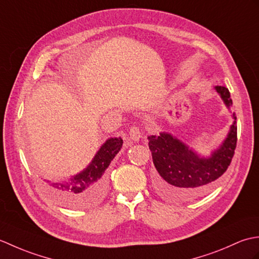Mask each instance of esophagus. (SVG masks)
<instances>
[{
  "label": "esophagus",
  "mask_w": 259,
  "mask_h": 259,
  "mask_svg": "<svg viewBox=\"0 0 259 259\" xmlns=\"http://www.w3.org/2000/svg\"><path fill=\"white\" fill-rule=\"evenodd\" d=\"M141 130L138 128V126H133L129 131V138L133 141H139L141 138Z\"/></svg>",
  "instance_id": "1"
}]
</instances>
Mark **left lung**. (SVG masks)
Instances as JSON below:
<instances>
[{
	"mask_svg": "<svg viewBox=\"0 0 259 259\" xmlns=\"http://www.w3.org/2000/svg\"><path fill=\"white\" fill-rule=\"evenodd\" d=\"M214 91L230 112L233 100L226 87L217 85ZM226 138L209 156H202L194 148L170 133L149 136V149L158 171L157 186L162 197L174 202H184L207 194L229 167L237 142L236 114Z\"/></svg>",
	"mask_w": 259,
	"mask_h": 259,
	"instance_id": "1",
	"label": "left lung"
}]
</instances>
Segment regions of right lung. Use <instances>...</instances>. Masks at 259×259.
Segmentation results:
<instances>
[{
  "mask_svg": "<svg viewBox=\"0 0 259 259\" xmlns=\"http://www.w3.org/2000/svg\"><path fill=\"white\" fill-rule=\"evenodd\" d=\"M121 137L103 142L88 166L69 179H45L47 191L54 200L69 208H87L100 201L107 189V168L122 148Z\"/></svg>",
  "mask_w": 259,
  "mask_h": 259,
  "instance_id": "1",
  "label": "right lung"
}]
</instances>
